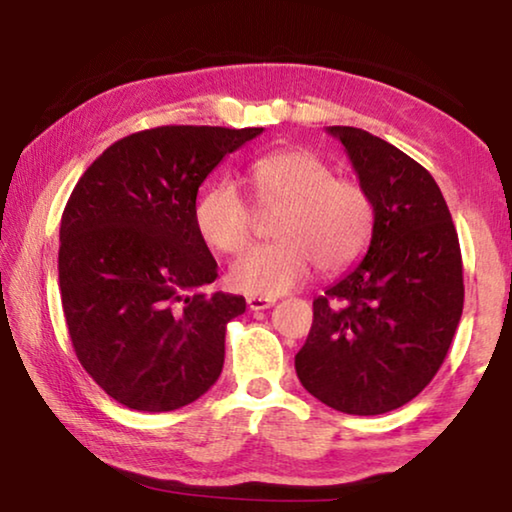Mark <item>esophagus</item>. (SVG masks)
Here are the masks:
<instances>
[{
    "mask_svg": "<svg viewBox=\"0 0 512 512\" xmlns=\"http://www.w3.org/2000/svg\"><path fill=\"white\" fill-rule=\"evenodd\" d=\"M247 305H249V310H254V312H258V310H268V307L275 305V298L249 296V298H247Z\"/></svg>",
    "mask_w": 512,
    "mask_h": 512,
    "instance_id": "obj_1",
    "label": "esophagus"
}]
</instances>
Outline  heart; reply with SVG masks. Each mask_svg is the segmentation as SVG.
<instances>
[{
	"instance_id": "heart-1",
	"label": "heart",
	"mask_w": 512,
	"mask_h": 512,
	"mask_svg": "<svg viewBox=\"0 0 512 512\" xmlns=\"http://www.w3.org/2000/svg\"><path fill=\"white\" fill-rule=\"evenodd\" d=\"M258 205L282 207L277 242L244 251L228 272L233 289L277 298L312 275L342 272L366 254L375 233V202L356 179L335 177L310 149L265 153L249 167ZM195 226L209 247L237 254L254 235V212L235 181L209 184L195 202Z\"/></svg>"
}]
</instances>
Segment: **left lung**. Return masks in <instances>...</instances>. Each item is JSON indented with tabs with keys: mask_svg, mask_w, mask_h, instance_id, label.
<instances>
[{
	"mask_svg": "<svg viewBox=\"0 0 512 512\" xmlns=\"http://www.w3.org/2000/svg\"><path fill=\"white\" fill-rule=\"evenodd\" d=\"M328 132L375 202V233L366 258L312 303L296 373L328 408L382 415L412 401L443 366L464 310L459 237L417 160L366 130Z\"/></svg>",
	"mask_w": 512,
	"mask_h": 512,
	"instance_id": "obj_1",
	"label": "left lung"
}]
</instances>
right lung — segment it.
Here are the masks:
<instances>
[{
	"instance_id": "1",
	"label": "right lung",
	"mask_w": 512,
	"mask_h": 512,
	"mask_svg": "<svg viewBox=\"0 0 512 512\" xmlns=\"http://www.w3.org/2000/svg\"><path fill=\"white\" fill-rule=\"evenodd\" d=\"M263 128L160 125L118 139L83 172L60 223L58 277L86 373L125 408L170 412L219 380L242 296L219 272L195 198L223 156Z\"/></svg>"
}]
</instances>
